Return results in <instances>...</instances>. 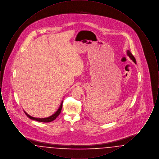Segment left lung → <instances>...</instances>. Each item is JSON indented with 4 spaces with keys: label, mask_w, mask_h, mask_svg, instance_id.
<instances>
[{
    "label": "left lung",
    "mask_w": 159,
    "mask_h": 159,
    "mask_svg": "<svg viewBox=\"0 0 159 159\" xmlns=\"http://www.w3.org/2000/svg\"><path fill=\"white\" fill-rule=\"evenodd\" d=\"M127 54H128V55L129 57V58H130L136 64V60H135V57H134V55L132 54V53H131L129 51H127Z\"/></svg>",
    "instance_id": "1"
}]
</instances>
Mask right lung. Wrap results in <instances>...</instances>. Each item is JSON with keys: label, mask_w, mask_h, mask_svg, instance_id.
I'll use <instances>...</instances> for the list:
<instances>
[{"label": "right lung", "mask_w": 159, "mask_h": 159, "mask_svg": "<svg viewBox=\"0 0 159 159\" xmlns=\"http://www.w3.org/2000/svg\"><path fill=\"white\" fill-rule=\"evenodd\" d=\"M62 102H63V101L61 102L60 106L58 110L55 113L52 114V116H49L48 117H46V118H36V117H33L31 116L29 114H28L25 111H24V113L26 114V116L29 118H30V119H31V120H34L39 121V122H45V123L51 122V121L54 120L59 116V114H60L61 111V109H62Z\"/></svg>", "instance_id": "obj_1"}]
</instances>
